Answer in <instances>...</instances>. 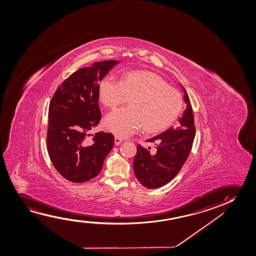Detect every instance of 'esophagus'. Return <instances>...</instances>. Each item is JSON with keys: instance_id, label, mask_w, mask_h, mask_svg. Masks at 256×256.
Here are the masks:
<instances>
[{"instance_id": "34e87169", "label": "esophagus", "mask_w": 256, "mask_h": 256, "mask_svg": "<svg viewBox=\"0 0 256 256\" xmlns=\"http://www.w3.org/2000/svg\"><path fill=\"white\" fill-rule=\"evenodd\" d=\"M123 139L122 137L118 136H114V142H116V145H120V144L122 142Z\"/></svg>"}]
</instances>
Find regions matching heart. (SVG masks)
Masks as SVG:
<instances>
[{
	"label": "heart",
	"instance_id": "heart-1",
	"mask_svg": "<svg viewBox=\"0 0 256 256\" xmlns=\"http://www.w3.org/2000/svg\"><path fill=\"white\" fill-rule=\"evenodd\" d=\"M104 105L116 108L130 98V106L106 116V128L120 136H128L142 126L148 133L166 130L178 117L182 95L162 78L147 72H131L119 80L112 75L100 83Z\"/></svg>",
	"mask_w": 256,
	"mask_h": 256
}]
</instances>
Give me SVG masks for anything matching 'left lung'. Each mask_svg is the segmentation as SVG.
<instances>
[{"label": "left lung", "mask_w": 256, "mask_h": 256, "mask_svg": "<svg viewBox=\"0 0 256 256\" xmlns=\"http://www.w3.org/2000/svg\"><path fill=\"white\" fill-rule=\"evenodd\" d=\"M182 91L187 106L178 119L180 126H172L164 133L146 140L156 144V152L150 151V147L147 148L140 144L137 145L134 172L138 181L148 189L159 188L170 182L184 164L192 147L196 132L192 108L184 88Z\"/></svg>", "instance_id": "left-lung-1"}]
</instances>
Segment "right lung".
Masks as SVG:
<instances>
[{"mask_svg": "<svg viewBox=\"0 0 256 256\" xmlns=\"http://www.w3.org/2000/svg\"><path fill=\"white\" fill-rule=\"evenodd\" d=\"M117 60H106L84 67L67 78L58 88L49 106L47 150L60 175L74 182H86L102 170L112 150V134L89 131L102 119L98 106V81Z\"/></svg>", "mask_w": 256, "mask_h": 256, "instance_id": "1", "label": "right lung"}]
</instances>
